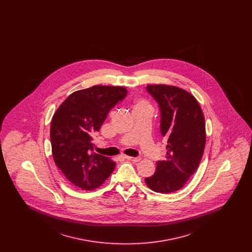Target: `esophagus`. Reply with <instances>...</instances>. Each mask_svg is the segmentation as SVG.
Wrapping results in <instances>:
<instances>
[{
    "mask_svg": "<svg viewBox=\"0 0 252 252\" xmlns=\"http://www.w3.org/2000/svg\"><path fill=\"white\" fill-rule=\"evenodd\" d=\"M124 158H126V159H128V160H131L133 162H138V161H140L142 158H141V157H136V158H133V157L129 156H124Z\"/></svg>",
    "mask_w": 252,
    "mask_h": 252,
    "instance_id": "34e87169",
    "label": "esophagus"
}]
</instances>
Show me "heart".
<instances>
[{"label": "heart", "mask_w": 252, "mask_h": 252, "mask_svg": "<svg viewBox=\"0 0 252 252\" xmlns=\"http://www.w3.org/2000/svg\"><path fill=\"white\" fill-rule=\"evenodd\" d=\"M135 109H145V110H151L152 111V107L145 100H138L134 105V110Z\"/></svg>", "instance_id": "heart-1"}]
</instances>
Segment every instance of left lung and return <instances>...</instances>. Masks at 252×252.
<instances>
[{"label":"left lung","instance_id":"1","mask_svg":"<svg viewBox=\"0 0 252 252\" xmlns=\"http://www.w3.org/2000/svg\"><path fill=\"white\" fill-rule=\"evenodd\" d=\"M159 108L160 133L167 139L165 158L146 178L150 189L161 193L181 189L198 167L206 143L205 121L196 99L188 92L166 85H147Z\"/></svg>","mask_w":252,"mask_h":252}]
</instances>
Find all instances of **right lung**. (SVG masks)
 Wrapping results in <instances>:
<instances>
[{"label": "right lung", "mask_w": 252, "mask_h": 252, "mask_svg": "<svg viewBox=\"0 0 252 252\" xmlns=\"http://www.w3.org/2000/svg\"><path fill=\"white\" fill-rule=\"evenodd\" d=\"M127 94L124 87L94 86L68 96L53 116L50 138L57 166L86 191L101 186L115 167L108 158L94 152L93 137L110 109Z\"/></svg>", "instance_id": "add662e5"}]
</instances>
